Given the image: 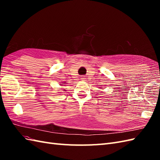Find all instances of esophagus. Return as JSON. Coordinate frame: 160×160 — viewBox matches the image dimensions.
Segmentation results:
<instances>
[{"label":"esophagus","instance_id":"esophagus-1","mask_svg":"<svg viewBox=\"0 0 160 160\" xmlns=\"http://www.w3.org/2000/svg\"><path fill=\"white\" fill-rule=\"evenodd\" d=\"M80 79H81V80H83V81H84V80H86V78L84 77V76H82V77H81Z\"/></svg>","mask_w":160,"mask_h":160}]
</instances>
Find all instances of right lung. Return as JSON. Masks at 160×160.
I'll return each mask as SVG.
<instances>
[{
  "label": "right lung",
  "instance_id": "1",
  "mask_svg": "<svg viewBox=\"0 0 160 160\" xmlns=\"http://www.w3.org/2000/svg\"><path fill=\"white\" fill-rule=\"evenodd\" d=\"M60 85H64V84H60Z\"/></svg>",
  "mask_w": 160,
  "mask_h": 160
}]
</instances>
